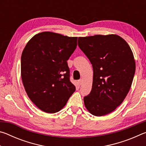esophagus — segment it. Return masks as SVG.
Instances as JSON below:
<instances>
[{
  "mask_svg": "<svg viewBox=\"0 0 146 146\" xmlns=\"http://www.w3.org/2000/svg\"><path fill=\"white\" fill-rule=\"evenodd\" d=\"M82 79H80V80H78V84L80 85H81V84H82Z\"/></svg>",
  "mask_w": 146,
  "mask_h": 146,
  "instance_id": "34e87169",
  "label": "esophagus"
}]
</instances>
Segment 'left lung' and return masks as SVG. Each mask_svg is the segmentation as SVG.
I'll return each mask as SVG.
<instances>
[{
  "instance_id": "obj_1",
  "label": "left lung",
  "mask_w": 146,
  "mask_h": 146,
  "mask_svg": "<svg viewBox=\"0 0 146 146\" xmlns=\"http://www.w3.org/2000/svg\"><path fill=\"white\" fill-rule=\"evenodd\" d=\"M78 45L93 66L91 93L84 97L91 114L101 117L122 103L131 86L136 64L131 49L117 35L78 37Z\"/></svg>"
}]
</instances>
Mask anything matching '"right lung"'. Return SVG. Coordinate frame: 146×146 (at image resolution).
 <instances>
[{"label":"right lung","mask_w":146,"mask_h":146,"mask_svg":"<svg viewBox=\"0 0 146 146\" xmlns=\"http://www.w3.org/2000/svg\"><path fill=\"white\" fill-rule=\"evenodd\" d=\"M77 37L44 31L34 35L21 56V78L26 93L40 110L54 113L66 106L75 91L67 60Z\"/></svg>","instance_id":"obj_1"}]
</instances>
